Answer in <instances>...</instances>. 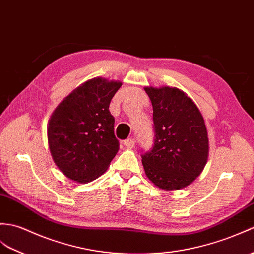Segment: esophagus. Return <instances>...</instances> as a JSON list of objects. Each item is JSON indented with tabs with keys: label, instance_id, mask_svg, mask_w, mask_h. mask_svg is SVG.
Wrapping results in <instances>:
<instances>
[{
	"label": "esophagus",
	"instance_id": "obj_1",
	"mask_svg": "<svg viewBox=\"0 0 254 254\" xmlns=\"http://www.w3.org/2000/svg\"><path fill=\"white\" fill-rule=\"evenodd\" d=\"M135 143H136V140H135L134 138H128V139L125 140V146L127 147V148H133V147L135 146Z\"/></svg>",
	"mask_w": 254,
	"mask_h": 254
}]
</instances>
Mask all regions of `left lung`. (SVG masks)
Masks as SVG:
<instances>
[{"label": "left lung", "mask_w": 254, "mask_h": 254, "mask_svg": "<svg viewBox=\"0 0 254 254\" xmlns=\"http://www.w3.org/2000/svg\"><path fill=\"white\" fill-rule=\"evenodd\" d=\"M154 109V146L141 155L145 173L164 190L188 186L208 161L209 138L203 117L176 87H145Z\"/></svg>", "instance_id": "left-lung-1"}]
</instances>
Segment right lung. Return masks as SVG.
Listing matches in <instances>:
<instances>
[{
  "label": "right lung",
  "instance_id": "right-lung-1",
  "mask_svg": "<svg viewBox=\"0 0 254 254\" xmlns=\"http://www.w3.org/2000/svg\"><path fill=\"white\" fill-rule=\"evenodd\" d=\"M119 81L94 78L73 90L57 106L47 127V139L57 168L78 183L97 179L119 150L109 104Z\"/></svg>",
  "mask_w": 254,
  "mask_h": 254
}]
</instances>
